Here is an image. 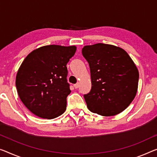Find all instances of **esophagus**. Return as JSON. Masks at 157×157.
<instances>
[{"label":"esophagus","mask_w":157,"mask_h":157,"mask_svg":"<svg viewBox=\"0 0 157 157\" xmlns=\"http://www.w3.org/2000/svg\"><path fill=\"white\" fill-rule=\"evenodd\" d=\"M74 88H78V87H79V83H76V84H74Z\"/></svg>","instance_id":"1"}]
</instances>
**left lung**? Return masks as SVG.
Instances as JSON below:
<instances>
[{"instance_id": "8db88e82", "label": "left lung", "mask_w": 157, "mask_h": 157, "mask_svg": "<svg viewBox=\"0 0 157 157\" xmlns=\"http://www.w3.org/2000/svg\"><path fill=\"white\" fill-rule=\"evenodd\" d=\"M82 54L90 69L92 88L84 95L88 109L105 117L122 112L138 87L139 71L131 57L122 48L104 43L86 45Z\"/></svg>"}]
</instances>
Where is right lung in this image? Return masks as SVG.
<instances>
[{
    "label": "right lung",
    "mask_w": 157,
    "mask_h": 157,
    "mask_svg": "<svg viewBox=\"0 0 157 157\" xmlns=\"http://www.w3.org/2000/svg\"><path fill=\"white\" fill-rule=\"evenodd\" d=\"M76 50L75 45H45L24 59L15 83L21 102L33 114L52 119L65 112L67 97L71 93L67 64Z\"/></svg>",
    "instance_id": "add662e5"
}]
</instances>
